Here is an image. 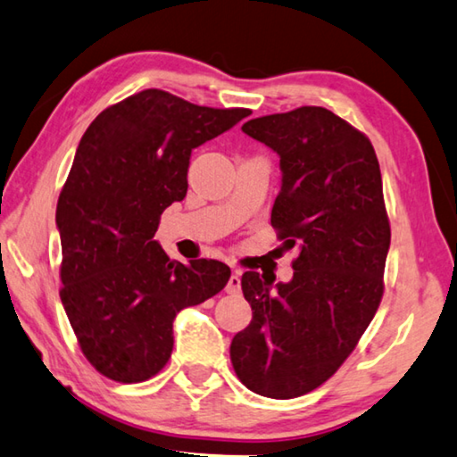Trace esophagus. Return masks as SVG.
<instances>
[{"label": "esophagus", "mask_w": 457, "mask_h": 457, "mask_svg": "<svg viewBox=\"0 0 457 457\" xmlns=\"http://www.w3.org/2000/svg\"><path fill=\"white\" fill-rule=\"evenodd\" d=\"M239 289H242V273H239V271L236 270V271L229 276V279H228L226 292H228V294H237Z\"/></svg>", "instance_id": "1"}]
</instances>
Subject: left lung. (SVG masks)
I'll return each instance as SVG.
<instances>
[{
	"label": "left lung",
	"mask_w": 457,
	"mask_h": 457,
	"mask_svg": "<svg viewBox=\"0 0 457 457\" xmlns=\"http://www.w3.org/2000/svg\"><path fill=\"white\" fill-rule=\"evenodd\" d=\"M242 129L279 155L271 226L300 253L287 284L244 273L253 315L231 339L229 358L247 389L292 400L334 376L368 329L384 295L392 229L376 152L352 123L303 105Z\"/></svg>",
	"instance_id": "obj_1"
}]
</instances>
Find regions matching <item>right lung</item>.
<instances>
[{
	"instance_id": "right-lung-1",
	"label": "right lung",
	"mask_w": 457,
	"mask_h": 457,
	"mask_svg": "<svg viewBox=\"0 0 457 457\" xmlns=\"http://www.w3.org/2000/svg\"><path fill=\"white\" fill-rule=\"evenodd\" d=\"M252 112L144 89L89 123L57 200L60 297L86 360L120 384L154 378L173 350V318L226 287L218 260L171 262L154 239L187 192L192 149Z\"/></svg>"
}]
</instances>
